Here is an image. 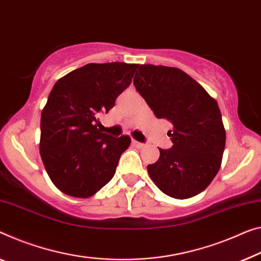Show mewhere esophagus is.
Listing matches in <instances>:
<instances>
[{"label": "esophagus", "instance_id": "34e87169", "mask_svg": "<svg viewBox=\"0 0 261 261\" xmlns=\"http://www.w3.org/2000/svg\"><path fill=\"white\" fill-rule=\"evenodd\" d=\"M132 143H133V146H135L136 148H143L144 147V143L136 141V140H132Z\"/></svg>", "mask_w": 261, "mask_h": 261}]
</instances>
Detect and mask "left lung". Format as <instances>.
Masks as SVG:
<instances>
[{
  "label": "left lung",
  "mask_w": 261,
  "mask_h": 261,
  "mask_svg": "<svg viewBox=\"0 0 261 261\" xmlns=\"http://www.w3.org/2000/svg\"><path fill=\"white\" fill-rule=\"evenodd\" d=\"M133 83L156 118L174 125L168 132L172 146L159 148L160 159L147 167L149 176L170 197H194L217 175L225 148L217 101L176 67L140 65Z\"/></svg>",
  "instance_id": "8db88e82"
}]
</instances>
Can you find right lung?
Segmentation results:
<instances>
[{"instance_id":"right-lung-1","label":"right lung","mask_w":261,"mask_h":261,"mask_svg":"<svg viewBox=\"0 0 261 261\" xmlns=\"http://www.w3.org/2000/svg\"><path fill=\"white\" fill-rule=\"evenodd\" d=\"M138 64H86L55 84L41 117V158L47 175L64 194L86 198L111 181L130 144L98 128L132 83Z\"/></svg>"}]
</instances>
